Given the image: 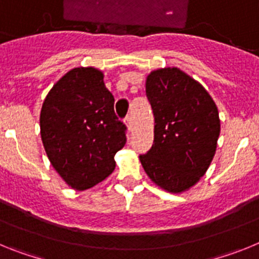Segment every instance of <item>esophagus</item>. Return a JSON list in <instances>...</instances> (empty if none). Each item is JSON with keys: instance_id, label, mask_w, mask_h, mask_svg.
Segmentation results:
<instances>
[{"instance_id": "34e87169", "label": "esophagus", "mask_w": 259, "mask_h": 259, "mask_svg": "<svg viewBox=\"0 0 259 259\" xmlns=\"http://www.w3.org/2000/svg\"><path fill=\"white\" fill-rule=\"evenodd\" d=\"M124 122H125V124H127L128 130H132V118H131V116H130V115L125 116Z\"/></svg>"}]
</instances>
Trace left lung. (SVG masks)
Wrapping results in <instances>:
<instances>
[{"instance_id":"obj_1","label":"left lung","mask_w":259,"mask_h":259,"mask_svg":"<svg viewBox=\"0 0 259 259\" xmlns=\"http://www.w3.org/2000/svg\"><path fill=\"white\" fill-rule=\"evenodd\" d=\"M146 97L154 115V141L140 154L150 179L172 193L200 180L215 154L221 132L217 105L206 89L176 67L153 71Z\"/></svg>"}]
</instances>
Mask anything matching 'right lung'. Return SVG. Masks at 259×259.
I'll return each mask as SVG.
<instances>
[{
	"label": "right lung",
	"instance_id": "1",
	"mask_svg": "<svg viewBox=\"0 0 259 259\" xmlns=\"http://www.w3.org/2000/svg\"><path fill=\"white\" fill-rule=\"evenodd\" d=\"M40 128L50 163L77 191L106 179L127 141L114 96L93 67L74 68L54 84L42 104Z\"/></svg>",
	"mask_w": 259,
	"mask_h": 259
}]
</instances>
